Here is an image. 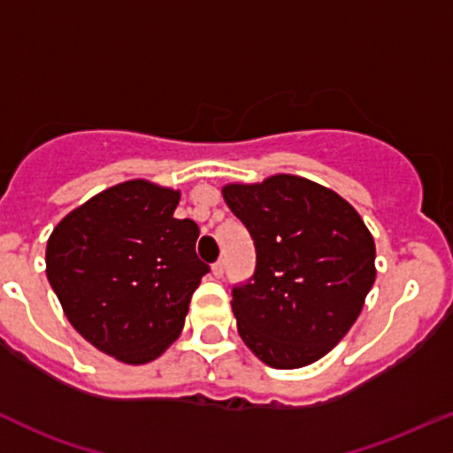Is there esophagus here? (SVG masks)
Masks as SVG:
<instances>
[{
	"instance_id": "34e87169",
	"label": "esophagus",
	"mask_w": 453,
	"mask_h": 453,
	"mask_svg": "<svg viewBox=\"0 0 453 453\" xmlns=\"http://www.w3.org/2000/svg\"><path fill=\"white\" fill-rule=\"evenodd\" d=\"M223 273H226V265H223V260H217L215 265H212V275L219 280V277H223Z\"/></svg>"
}]
</instances>
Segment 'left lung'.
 <instances>
[{"label":"left lung","instance_id":"obj_1","mask_svg":"<svg viewBox=\"0 0 453 453\" xmlns=\"http://www.w3.org/2000/svg\"><path fill=\"white\" fill-rule=\"evenodd\" d=\"M223 200L256 245V271L232 288L242 342L277 370L314 364L350 331L376 280L364 219L335 191L290 173L226 185Z\"/></svg>","mask_w":453,"mask_h":453}]
</instances>
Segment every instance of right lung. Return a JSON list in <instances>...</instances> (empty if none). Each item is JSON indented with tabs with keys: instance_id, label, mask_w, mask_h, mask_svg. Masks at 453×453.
<instances>
[{
	"instance_id": "right-lung-1",
	"label": "right lung",
	"mask_w": 453,
	"mask_h": 453,
	"mask_svg": "<svg viewBox=\"0 0 453 453\" xmlns=\"http://www.w3.org/2000/svg\"><path fill=\"white\" fill-rule=\"evenodd\" d=\"M180 191L148 180L105 188L68 212L47 242V277L81 337L122 364L154 361L180 335L211 268L200 227L176 219Z\"/></svg>"
}]
</instances>
